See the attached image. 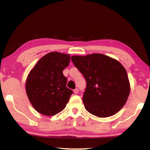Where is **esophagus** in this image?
Wrapping results in <instances>:
<instances>
[{"instance_id": "34e87169", "label": "esophagus", "mask_w": 150, "mask_h": 150, "mask_svg": "<svg viewBox=\"0 0 150 150\" xmlns=\"http://www.w3.org/2000/svg\"><path fill=\"white\" fill-rule=\"evenodd\" d=\"M73 92H74L75 94H77L79 93V90L77 88H76V89H75L74 90H73Z\"/></svg>"}]
</instances>
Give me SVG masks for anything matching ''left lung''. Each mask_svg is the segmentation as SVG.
Listing matches in <instances>:
<instances>
[{"mask_svg":"<svg viewBox=\"0 0 150 150\" xmlns=\"http://www.w3.org/2000/svg\"><path fill=\"white\" fill-rule=\"evenodd\" d=\"M71 59L86 81L82 97L86 110L98 117H108L119 111L130 92L128 74L123 66L100 53L75 55Z\"/></svg>","mask_w":150,"mask_h":150,"instance_id":"8db88e82","label":"left lung"}]
</instances>
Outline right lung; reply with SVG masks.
<instances>
[{
	"label": "right lung",
	"instance_id": "add662e5",
	"mask_svg": "<svg viewBox=\"0 0 150 150\" xmlns=\"http://www.w3.org/2000/svg\"><path fill=\"white\" fill-rule=\"evenodd\" d=\"M68 54L51 52L42 57L27 77L28 97L35 110L53 116L64 109L73 91L66 87L63 70L69 65Z\"/></svg>",
	"mask_w": 150,
	"mask_h": 150
}]
</instances>
